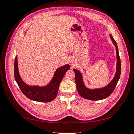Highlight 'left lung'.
Masks as SVG:
<instances>
[{
  "label": "left lung",
  "instance_id": "left-lung-1",
  "mask_svg": "<svg viewBox=\"0 0 134 134\" xmlns=\"http://www.w3.org/2000/svg\"><path fill=\"white\" fill-rule=\"evenodd\" d=\"M110 37L112 39L113 43L114 44L116 49V56H117V66H116V72L114 78L110 82L109 85L101 89H89L85 86L82 76L81 72L75 69L73 71L75 74V81L78 92L79 94L83 98L90 99V100H101L109 97L115 90L117 85L119 79L120 78L121 73V62L120 56H119L118 45L114 39L113 38L112 35H110Z\"/></svg>",
  "mask_w": 134,
  "mask_h": 134
}]
</instances>
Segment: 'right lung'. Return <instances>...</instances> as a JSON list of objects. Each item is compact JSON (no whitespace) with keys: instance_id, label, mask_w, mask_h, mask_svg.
<instances>
[{"instance_id":"obj_1","label":"right lung","mask_w":134,"mask_h":134,"mask_svg":"<svg viewBox=\"0 0 134 134\" xmlns=\"http://www.w3.org/2000/svg\"><path fill=\"white\" fill-rule=\"evenodd\" d=\"M70 69L69 64L64 65L56 71L52 81L44 87L30 86L25 83L20 77L18 72L17 57L14 62V77L19 89L24 94L33 101L48 102L56 98L58 92L60 83L64 74Z\"/></svg>"}]
</instances>
